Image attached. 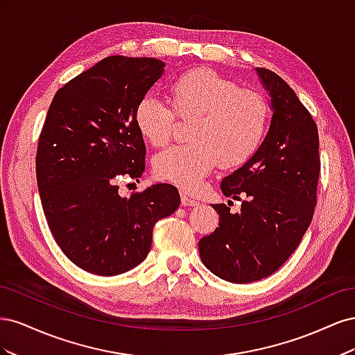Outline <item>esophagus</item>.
<instances>
[{
  "label": "esophagus",
  "instance_id": "1",
  "mask_svg": "<svg viewBox=\"0 0 355 355\" xmlns=\"http://www.w3.org/2000/svg\"><path fill=\"white\" fill-rule=\"evenodd\" d=\"M180 202H182V206H198V201L188 197L187 194H184V192L180 194Z\"/></svg>",
  "mask_w": 355,
  "mask_h": 355
}]
</instances>
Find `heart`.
<instances>
[{
	"instance_id": "heart-1",
	"label": "heart",
	"mask_w": 355,
	"mask_h": 355,
	"mask_svg": "<svg viewBox=\"0 0 355 355\" xmlns=\"http://www.w3.org/2000/svg\"><path fill=\"white\" fill-rule=\"evenodd\" d=\"M171 105L148 93L135 108V123L146 141L168 142L180 120L192 121L191 144L171 145L154 157V173L184 191H198L220 163L231 168L244 164L261 146L270 106L261 93L213 69L189 71L170 85Z\"/></svg>"
}]
</instances>
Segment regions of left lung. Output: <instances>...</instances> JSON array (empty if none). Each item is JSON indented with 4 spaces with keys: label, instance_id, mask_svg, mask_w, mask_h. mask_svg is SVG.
Returning <instances> with one entry per match:
<instances>
[{
    "label": "left lung",
    "instance_id": "1",
    "mask_svg": "<svg viewBox=\"0 0 355 355\" xmlns=\"http://www.w3.org/2000/svg\"><path fill=\"white\" fill-rule=\"evenodd\" d=\"M256 71L271 96L270 130L253 157L220 184L225 197H243L240 211L213 204L219 228L198 241L207 270L231 283L274 274L296 250L317 204V124L282 77Z\"/></svg>",
    "mask_w": 355,
    "mask_h": 355
}]
</instances>
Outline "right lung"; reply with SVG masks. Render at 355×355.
<instances>
[{"mask_svg":"<svg viewBox=\"0 0 355 355\" xmlns=\"http://www.w3.org/2000/svg\"><path fill=\"white\" fill-rule=\"evenodd\" d=\"M163 71L154 58H105L50 103L35 158L40 198L58 245L87 272L112 277L137 266L155 223L179 207L173 185L123 198L116 184L144 173L146 148L135 108Z\"/></svg>","mask_w":355,"mask_h":355,"instance_id":"1","label":"right lung"}]
</instances>
